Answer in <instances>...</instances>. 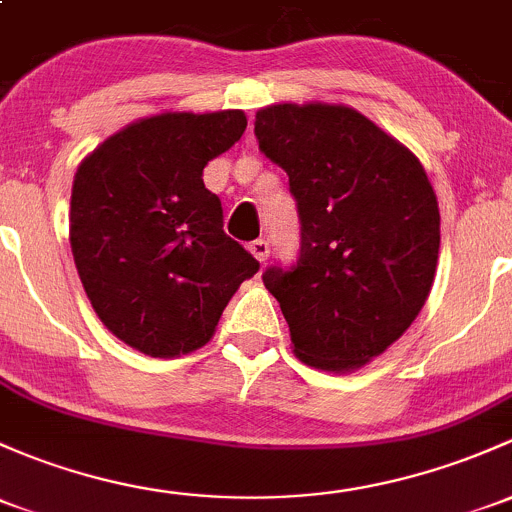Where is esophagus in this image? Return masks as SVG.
<instances>
[{"instance_id": "esophagus-1", "label": "esophagus", "mask_w": 512, "mask_h": 512, "mask_svg": "<svg viewBox=\"0 0 512 512\" xmlns=\"http://www.w3.org/2000/svg\"><path fill=\"white\" fill-rule=\"evenodd\" d=\"M250 252L257 257V260L265 262L267 257H270V242L262 240V238L255 240V242H250Z\"/></svg>"}]
</instances>
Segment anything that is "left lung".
<instances>
[{"label": "left lung", "mask_w": 512, "mask_h": 512, "mask_svg": "<svg viewBox=\"0 0 512 512\" xmlns=\"http://www.w3.org/2000/svg\"><path fill=\"white\" fill-rule=\"evenodd\" d=\"M255 137L297 201V262L262 272L294 353L321 370L360 368L429 297L441 240L434 188L410 149L351 107H265Z\"/></svg>", "instance_id": "8db88e82"}]
</instances>
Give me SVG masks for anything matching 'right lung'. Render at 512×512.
<instances>
[{
  "instance_id": "right-lung-1",
  "label": "right lung",
  "mask_w": 512,
  "mask_h": 512,
  "mask_svg": "<svg viewBox=\"0 0 512 512\" xmlns=\"http://www.w3.org/2000/svg\"><path fill=\"white\" fill-rule=\"evenodd\" d=\"M240 110L166 112L112 134L73 181L71 247L100 321L154 358L211 341L260 262L223 230L203 169L245 132Z\"/></svg>"
}]
</instances>
